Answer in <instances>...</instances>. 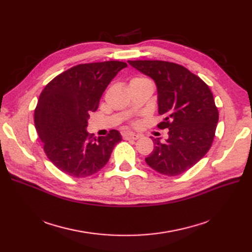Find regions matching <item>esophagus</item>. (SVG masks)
<instances>
[{
	"instance_id": "1",
	"label": "esophagus",
	"mask_w": 252,
	"mask_h": 252,
	"mask_svg": "<svg viewBox=\"0 0 252 252\" xmlns=\"http://www.w3.org/2000/svg\"><path fill=\"white\" fill-rule=\"evenodd\" d=\"M123 139L124 140H138V139H140V135L132 133V132H124Z\"/></svg>"
}]
</instances>
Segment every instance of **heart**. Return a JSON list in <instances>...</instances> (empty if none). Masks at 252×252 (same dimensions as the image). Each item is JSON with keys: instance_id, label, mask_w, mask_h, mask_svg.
Returning a JSON list of instances; mask_svg holds the SVG:
<instances>
[{"instance_id": "heart-1", "label": "heart", "mask_w": 252, "mask_h": 252, "mask_svg": "<svg viewBox=\"0 0 252 252\" xmlns=\"http://www.w3.org/2000/svg\"><path fill=\"white\" fill-rule=\"evenodd\" d=\"M145 82H150L149 80H147L146 78H142V77H138L134 78L131 80L130 85H133V84H140V83H145Z\"/></svg>"}]
</instances>
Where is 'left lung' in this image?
<instances>
[{"mask_svg":"<svg viewBox=\"0 0 252 252\" xmlns=\"http://www.w3.org/2000/svg\"><path fill=\"white\" fill-rule=\"evenodd\" d=\"M155 81L158 110L168 128V139H155V148L145 158L152 169L168 177L182 174L207 154L215 138L219 111L209 87L185 67L164 61H128Z\"/></svg>","mask_w":252,"mask_h":252,"instance_id":"8db88e82","label":"left lung"}]
</instances>
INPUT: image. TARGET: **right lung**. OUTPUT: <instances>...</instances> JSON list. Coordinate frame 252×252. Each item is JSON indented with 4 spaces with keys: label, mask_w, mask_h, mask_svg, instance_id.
<instances>
[{
    "label": "right lung",
    "mask_w": 252,
    "mask_h": 252,
    "mask_svg": "<svg viewBox=\"0 0 252 252\" xmlns=\"http://www.w3.org/2000/svg\"><path fill=\"white\" fill-rule=\"evenodd\" d=\"M127 64L119 61L77 65L44 88L34 110V124L44 151L57 168L73 178L96 173L107 164L121 133L90 136L88 119L109 83Z\"/></svg>",
    "instance_id": "obj_1"
}]
</instances>
